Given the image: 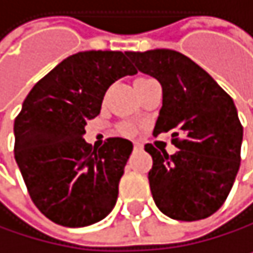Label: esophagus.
I'll use <instances>...</instances> for the list:
<instances>
[{"mask_svg": "<svg viewBox=\"0 0 253 253\" xmlns=\"http://www.w3.org/2000/svg\"><path fill=\"white\" fill-rule=\"evenodd\" d=\"M138 151H142V145L134 143V152H138Z\"/></svg>", "mask_w": 253, "mask_h": 253, "instance_id": "esophagus-1", "label": "esophagus"}]
</instances>
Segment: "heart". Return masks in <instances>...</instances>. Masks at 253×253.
I'll list each match as a JSON object with an SVG mask.
<instances>
[{
	"label": "heart",
	"mask_w": 253,
	"mask_h": 253,
	"mask_svg": "<svg viewBox=\"0 0 253 253\" xmlns=\"http://www.w3.org/2000/svg\"><path fill=\"white\" fill-rule=\"evenodd\" d=\"M118 131H119V134H122V135H131V134L135 132V126H134L132 124H129V122H124V124L119 125Z\"/></svg>",
	"instance_id": "heart-1"
}]
</instances>
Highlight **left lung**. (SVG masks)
<instances>
[{
	"instance_id": "8db88e82",
	"label": "left lung",
	"mask_w": 253,
	"mask_h": 253,
	"mask_svg": "<svg viewBox=\"0 0 253 253\" xmlns=\"http://www.w3.org/2000/svg\"><path fill=\"white\" fill-rule=\"evenodd\" d=\"M126 55L138 71L160 81L163 107L154 134L173 131L172 143L178 148L169 155L145 145L154 161L148 179L155 205L175 220L210 217L226 201L242 160L243 126L232 98L178 51Z\"/></svg>"
}]
</instances>
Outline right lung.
<instances>
[{"mask_svg": "<svg viewBox=\"0 0 253 253\" xmlns=\"http://www.w3.org/2000/svg\"><path fill=\"white\" fill-rule=\"evenodd\" d=\"M134 74L121 51H84L58 63L27 95L13 126L15 160L31 201L54 223L93 225L115 208L132 143L110 137L93 149L83 134L108 87Z\"/></svg>", "mask_w": 253, "mask_h": 253, "instance_id": "1", "label": "right lung"}]
</instances>
